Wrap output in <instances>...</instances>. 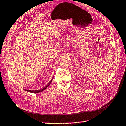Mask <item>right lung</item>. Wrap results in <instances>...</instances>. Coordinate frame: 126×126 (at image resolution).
<instances>
[{
  "label": "right lung",
  "instance_id": "1",
  "mask_svg": "<svg viewBox=\"0 0 126 126\" xmlns=\"http://www.w3.org/2000/svg\"><path fill=\"white\" fill-rule=\"evenodd\" d=\"M53 78L54 77H53V78L51 79V80H50V82L48 83V84L46 85V86H45L44 88H41V89H39V90H35V91H31V90H27V89H25V91H27V92H30V93H39V92H43V91H44V90H45L46 89L48 86H49V85H50V84L51 83V81H52V80H53Z\"/></svg>",
  "mask_w": 126,
  "mask_h": 126
}]
</instances>
